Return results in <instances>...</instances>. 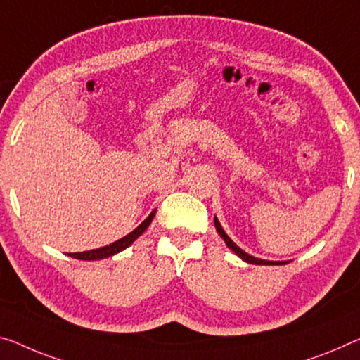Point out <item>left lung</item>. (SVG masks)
I'll use <instances>...</instances> for the list:
<instances>
[{
	"instance_id": "1",
	"label": "left lung",
	"mask_w": 360,
	"mask_h": 360,
	"mask_svg": "<svg viewBox=\"0 0 360 360\" xmlns=\"http://www.w3.org/2000/svg\"><path fill=\"white\" fill-rule=\"evenodd\" d=\"M214 224H215V229H217V231H219V235L224 238V241L226 243V246L230 248L231 251H235L236 252V256H240L243 261H246L248 264H256V265H283V264H286V262H274V261H262V259H257V257H252V256H250V254L248 252H245L241 250V248H238L233 241L230 240L229 238V235L225 233L224 231V229H222V225L219 224V220L215 219L214 220Z\"/></svg>"
}]
</instances>
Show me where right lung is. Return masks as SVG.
<instances>
[{
    "label": "right lung",
    "mask_w": 360,
    "mask_h": 360,
    "mask_svg": "<svg viewBox=\"0 0 360 360\" xmlns=\"http://www.w3.org/2000/svg\"><path fill=\"white\" fill-rule=\"evenodd\" d=\"M153 217H154V212L149 214V217L145 220V222H143L141 225H138L136 229L131 231V233H129L124 238H120L119 241L112 243V245L98 248V250H91V251H84V252H69V256L74 259H80V261H98V259L114 256V254H117L120 251H124L125 248H129L131 243H134L136 238L148 229L149 224L153 222Z\"/></svg>",
    "instance_id": "1"
}]
</instances>
